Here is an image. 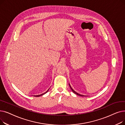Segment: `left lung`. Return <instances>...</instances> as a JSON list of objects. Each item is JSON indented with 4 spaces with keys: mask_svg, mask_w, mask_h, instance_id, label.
I'll list each match as a JSON object with an SVG mask.
<instances>
[{
    "mask_svg": "<svg viewBox=\"0 0 125 125\" xmlns=\"http://www.w3.org/2000/svg\"><path fill=\"white\" fill-rule=\"evenodd\" d=\"M69 86H70V89H71V90H72V91L74 93H75V94H76V95H78V96H83V95H81V94H78V93H76L75 91H74L73 89H72V88L71 87V86H70V85L69 84Z\"/></svg>",
    "mask_w": 125,
    "mask_h": 125,
    "instance_id": "1",
    "label": "left lung"
}]
</instances>
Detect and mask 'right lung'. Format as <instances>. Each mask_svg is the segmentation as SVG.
Instances as JSON below:
<instances>
[{
	"label": "right lung",
	"instance_id": "right-lung-1",
	"mask_svg": "<svg viewBox=\"0 0 125 125\" xmlns=\"http://www.w3.org/2000/svg\"><path fill=\"white\" fill-rule=\"evenodd\" d=\"M49 90H48V91L46 92H45V93H43V94H41V95H36V96H35V97H39V96H42V95H43V94H45L46 93H47L48 92V91H49Z\"/></svg>",
	"mask_w": 125,
	"mask_h": 125
}]
</instances>
